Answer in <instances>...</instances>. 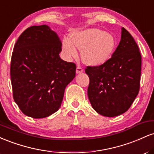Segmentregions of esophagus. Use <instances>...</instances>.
Masks as SVG:
<instances>
[{"instance_id": "esophagus-1", "label": "esophagus", "mask_w": 154, "mask_h": 154, "mask_svg": "<svg viewBox=\"0 0 154 154\" xmlns=\"http://www.w3.org/2000/svg\"><path fill=\"white\" fill-rule=\"evenodd\" d=\"M83 71H84V70H83V69L81 66H78L77 67V69H76V72H77V74L82 73V72H83Z\"/></svg>"}]
</instances>
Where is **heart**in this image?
Segmentation results:
<instances>
[{"label": "heart", "mask_w": 154, "mask_h": 154, "mask_svg": "<svg viewBox=\"0 0 154 154\" xmlns=\"http://www.w3.org/2000/svg\"><path fill=\"white\" fill-rule=\"evenodd\" d=\"M116 45L113 35L97 28H88L72 33L71 40L65 38L62 48L68 59L77 57V48L82 50L81 59L85 64L99 66L111 59Z\"/></svg>", "instance_id": "obj_1"}]
</instances>
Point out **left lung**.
I'll use <instances>...</instances> for the list:
<instances>
[{
    "mask_svg": "<svg viewBox=\"0 0 154 154\" xmlns=\"http://www.w3.org/2000/svg\"><path fill=\"white\" fill-rule=\"evenodd\" d=\"M88 95L98 114L108 117L126 112L138 94L141 55L130 32L122 27L121 40L111 58L99 66H88Z\"/></svg>",
    "mask_w": 154,
    "mask_h": 154,
    "instance_id": "left-lung-1",
    "label": "left lung"
}]
</instances>
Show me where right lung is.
<instances>
[{"mask_svg":"<svg viewBox=\"0 0 154 154\" xmlns=\"http://www.w3.org/2000/svg\"><path fill=\"white\" fill-rule=\"evenodd\" d=\"M61 43L49 26H32L19 36L12 53L11 79L15 103L26 116L41 119L59 110L76 65L60 58Z\"/></svg>","mask_w":154,"mask_h":154,"instance_id":"obj_1","label":"right lung"}]
</instances>
